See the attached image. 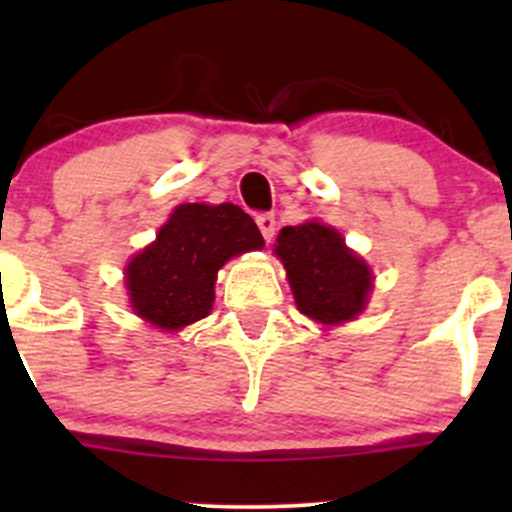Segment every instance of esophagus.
Instances as JSON below:
<instances>
[{"mask_svg": "<svg viewBox=\"0 0 512 512\" xmlns=\"http://www.w3.org/2000/svg\"><path fill=\"white\" fill-rule=\"evenodd\" d=\"M257 227H260L262 237H265L267 242H272V237H275V230H277V220H275V215H270V213L257 215Z\"/></svg>", "mask_w": 512, "mask_h": 512, "instance_id": "obj_1", "label": "esophagus"}]
</instances>
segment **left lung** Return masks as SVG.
I'll list each match as a JSON object with an SVG mask.
<instances>
[{"mask_svg": "<svg viewBox=\"0 0 512 512\" xmlns=\"http://www.w3.org/2000/svg\"><path fill=\"white\" fill-rule=\"evenodd\" d=\"M275 255L285 265L294 302L304 317L324 327H337L364 312L374 275L344 245L342 232L317 220L282 227Z\"/></svg>", "mask_w": 512, "mask_h": 512, "instance_id": "8db88e82", "label": "left lung"}]
</instances>
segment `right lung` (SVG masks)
<instances>
[{"label":"right lung","instance_id":"right-lung-1","mask_svg":"<svg viewBox=\"0 0 512 512\" xmlns=\"http://www.w3.org/2000/svg\"><path fill=\"white\" fill-rule=\"evenodd\" d=\"M262 245L255 220L237 205H178L156 240L126 265L133 312L163 332L205 319L213 309L220 267Z\"/></svg>","mask_w":512,"mask_h":512}]
</instances>
